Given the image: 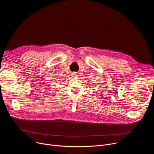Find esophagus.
<instances>
[{"mask_svg":"<svg viewBox=\"0 0 154 154\" xmlns=\"http://www.w3.org/2000/svg\"><path fill=\"white\" fill-rule=\"evenodd\" d=\"M72 77H74V78H78V77H79V75L78 74L75 73V72L72 73Z\"/></svg>","mask_w":154,"mask_h":154,"instance_id":"1","label":"esophagus"}]
</instances>
